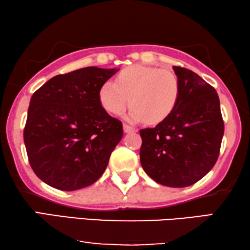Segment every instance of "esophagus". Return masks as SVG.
Masks as SVG:
<instances>
[{
  "label": "esophagus",
  "instance_id": "obj_1",
  "mask_svg": "<svg viewBox=\"0 0 250 250\" xmlns=\"http://www.w3.org/2000/svg\"><path fill=\"white\" fill-rule=\"evenodd\" d=\"M123 128H124V132H125V133L136 132V128L132 127V126H129V125H126V124H124V126H123Z\"/></svg>",
  "mask_w": 250,
  "mask_h": 250
}]
</instances>
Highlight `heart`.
<instances>
[{
	"label": "heart",
	"instance_id": "1",
	"mask_svg": "<svg viewBox=\"0 0 250 250\" xmlns=\"http://www.w3.org/2000/svg\"><path fill=\"white\" fill-rule=\"evenodd\" d=\"M180 93L179 78L172 71L134 64L121 71L117 83L107 81L102 84L99 98L110 114H122L131 104L129 121L157 124L174 111Z\"/></svg>",
	"mask_w": 250,
	"mask_h": 250
}]
</instances>
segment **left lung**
Here are the masks:
<instances>
[{
  "mask_svg": "<svg viewBox=\"0 0 250 250\" xmlns=\"http://www.w3.org/2000/svg\"><path fill=\"white\" fill-rule=\"evenodd\" d=\"M181 93L176 108L153 128L140 131V162L162 186H192L213 168L220 153L224 123L213 86L192 70L173 67Z\"/></svg>",
  "mask_w": 250,
  "mask_h": 250,
  "instance_id": "8db88e82",
  "label": "left lung"
}]
</instances>
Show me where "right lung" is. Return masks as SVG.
Here are the masks:
<instances>
[{
	"instance_id": "right-lung-1",
	"label": "right lung",
	"mask_w": 250,
	"mask_h": 250,
	"mask_svg": "<svg viewBox=\"0 0 250 250\" xmlns=\"http://www.w3.org/2000/svg\"><path fill=\"white\" fill-rule=\"evenodd\" d=\"M118 70L82 68L52 77L33 94L23 141L34 173L47 186L75 191L104 173L123 125L104 110L99 92Z\"/></svg>"
}]
</instances>
